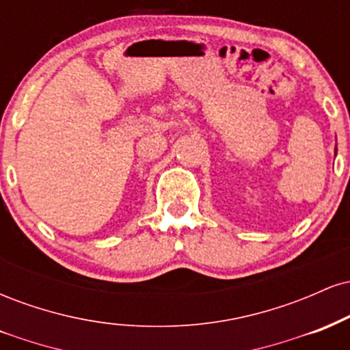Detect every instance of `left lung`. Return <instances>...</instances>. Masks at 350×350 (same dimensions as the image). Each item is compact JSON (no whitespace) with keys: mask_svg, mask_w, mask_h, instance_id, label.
<instances>
[{"mask_svg":"<svg viewBox=\"0 0 350 350\" xmlns=\"http://www.w3.org/2000/svg\"><path fill=\"white\" fill-rule=\"evenodd\" d=\"M336 152H337V148H336Z\"/></svg>","mask_w":350,"mask_h":350,"instance_id":"left-lung-1","label":"left lung"}]
</instances>
